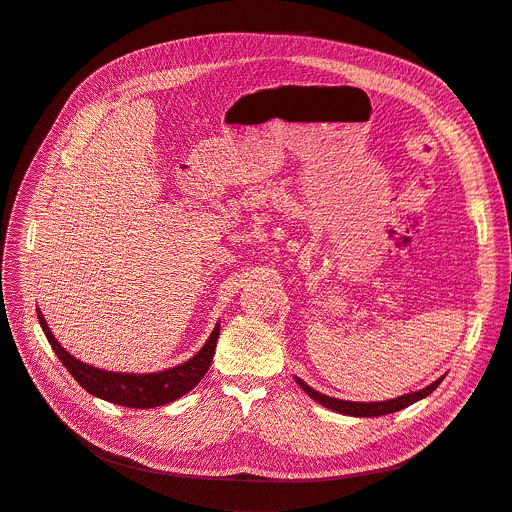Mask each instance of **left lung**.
Returning a JSON list of instances; mask_svg holds the SVG:
<instances>
[{
	"label": "left lung",
	"mask_w": 512,
	"mask_h": 512,
	"mask_svg": "<svg viewBox=\"0 0 512 512\" xmlns=\"http://www.w3.org/2000/svg\"><path fill=\"white\" fill-rule=\"evenodd\" d=\"M442 380H444V375H442V378H438L436 382L425 386L423 390L402 394V396H396V398H390V400L353 402V400H340V398H334V396L321 394V392L313 390L311 386H307L301 378H297V375H294V382H297L315 402H319V405H324L326 409L336 411V413H342V415H351V417H380V415H390V413L407 409V407L413 405V402H417V400H421V398L432 394V392L442 384Z\"/></svg>",
	"instance_id": "left-lung-1"
}]
</instances>
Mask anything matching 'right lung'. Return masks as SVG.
<instances>
[{
    "label": "right lung",
    "mask_w": 512,
    "mask_h": 512,
    "mask_svg": "<svg viewBox=\"0 0 512 512\" xmlns=\"http://www.w3.org/2000/svg\"><path fill=\"white\" fill-rule=\"evenodd\" d=\"M37 319L47 336V342L53 348V353L58 355V359L64 363V367L70 371V375L80 386L101 400L130 409H153L168 405V402H174L188 390H193L207 373L215 353V344H218L220 336V324H215L207 342L201 346V351L176 367L153 373H120L105 371L72 357L66 348H62L56 336L51 334L39 307Z\"/></svg>",
    "instance_id": "1"
}]
</instances>
